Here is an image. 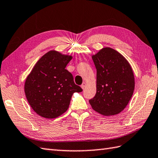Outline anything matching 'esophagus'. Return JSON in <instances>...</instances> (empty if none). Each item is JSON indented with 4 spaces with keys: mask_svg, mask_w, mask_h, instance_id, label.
<instances>
[{
    "mask_svg": "<svg viewBox=\"0 0 158 158\" xmlns=\"http://www.w3.org/2000/svg\"><path fill=\"white\" fill-rule=\"evenodd\" d=\"M81 88L83 89H84L85 88V87H86V83H85V82H83V83H82V85H81Z\"/></svg>",
    "mask_w": 158,
    "mask_h": 158,
    "instance_id": "34e87169",
    "label": "esophagus"
}]
</instances>
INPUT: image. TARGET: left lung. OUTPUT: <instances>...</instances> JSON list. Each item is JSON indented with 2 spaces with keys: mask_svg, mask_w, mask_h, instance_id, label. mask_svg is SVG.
Masks as SVG:
<instances>
[{
  "mask_svg": "<svg viewBox=\"0 0 158 158\" xmlns=\"http://www.w3.org/2000/svg\"><path fill=\"white\" fill-rule=\"evenodd\" d=\"M92 59L97 70L96 94L89 104L102 115L119 114L133 94L135 77L131 65L122 54L109 47L93 55Z\"/></svg>",
  "mask_w": 158,
  "mask_h": 158,
  "instance_id": "obj_1",
  "label": "left lung"
}]
</instances>
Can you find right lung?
<instances>
[{
	"label": "right lung",
	"mask_w": 158,
	"mask_h": 158,
	"mask_svg": "<svg viewBox=\"0 0 158 158\" xmlns=\"http://www.w3.org/2000/svg\"><path fill=\"white\" fill-rule=\"evenodd\" d=\"M73 57L50 50L36 62L25 80V96L34 112L46 118H55L69 108L73 93L83 89L65 69Z\"/></svg>",
	"instance_id": "add662e5"
}]
</instances>
